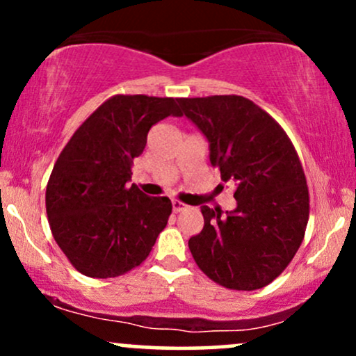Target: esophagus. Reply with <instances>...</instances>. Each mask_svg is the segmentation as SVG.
<instances>
[{
	"label": "esophagus",
	"mask_w": 356,
	"mask_h": 356,
	"mask_svg": "<svg viewBox=\"0 0 356 356\" xmlns=\"http://www.w3.org/2000/svg\"><path fill=\"white\" fill-rule=\"evenodd\" d=\"M187 207H189V206H187V204L177 201V199H175V201H172V209H174V212H182V211H186Z\"/></svg>",
	"instance_id": "1"
}]
</instances>
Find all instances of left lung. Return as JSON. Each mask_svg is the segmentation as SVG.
Instances as JSON below:
<instances>
[{"label": "left lung", "instance_id": "obj_1", "mask_svg": "<svg viewBox=\"0 0 356 356\" xmlns=\"http://www.w3.org/2000/svg\"><path fill=\"white\" fill-rule=\"evenodd\" d=\"M179 104L209 140L211 164L220 179L238 184L232 212L201 207L204 227L189 239L192 257L224 288H264L291 263L309 218V192L295 145L275 118L244 97Z\"/></svg>", "mask_w": 356, "mask_h": 356}]
</instances>
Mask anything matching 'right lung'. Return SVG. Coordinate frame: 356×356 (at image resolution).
Segmentation results:
<instances>
[{
    "instance_id": "add662e5",
    "label": "right lung",
    "mask_w": 356,
    "mask_h": 356,
    "mask_svg": "<svg viewBox=\"0 0 356 356\" xmlns=\"http://www.w3.org/2000/svg\"><path fill=\"white\" fill-rule=\"evenodd\" d=\"M181 99L113 95L75 130L47 184V216L72 266L90 277L137 268L167 226L172 202L150 197L132 177L150 127L181 117Z\"/></svg>"
}]
</instances>
